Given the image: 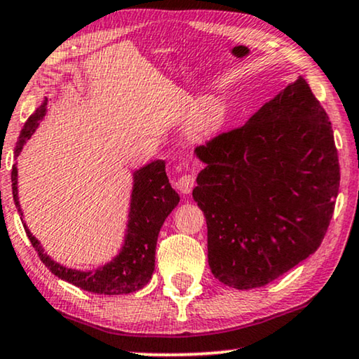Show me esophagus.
Masks as SVG:
<instances>
[{
	"label": "esophagus",
	"instance_id": "34e87169",
	"mask_svg": "<svg viewBox=\"0 0 359 359\" xmlns=\"http://www.w3.org/2000/svg\"><path fill=\"white\" fill-rule=\"evenodd\" d=\"M194 184H196L194 175L186 173V175H181L178 181H176V189H178L181 194H189Z\"/></svg>",
	"mask_w": 359,
	"mask_h": 359
}]
</instances>
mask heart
<instances>
[{
    "mask_svg": "<svg viewBox=\"0 0 359 359\" xmlns=\"http://www.w3.org/2000/svg\"><path fill=\"white\" fill-rule=\"evenodd\" d=\"M223 120L224 109L218 102H210L203 107L201 115L197 117L194 123V131L197 135H210L223 123Z\"/></svg>",
    "mask_w": 359,
    "mask_h": 359,
    "instance_id": "obj_1",
    "label": "heart"
}]
</instances>
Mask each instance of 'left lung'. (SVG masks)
Listing matches in <instances>:
<instances>
[{"instance_id": "obj_1", "label": "left lung", "mask_w": 359, "mask_h": 359, "mask_svg": "<svg viewBox=\"0 0 359 359\" xmlns=\"http://www.w3.org/2000/svg\"><path fill=\"white\" fill-rule=\"evenodd\" d=\"M196 154L205 168L192 197L207 219L215 278L239 290L263 287L318 250L340 167L326 110L302 76Z\"/></svg>"}]
</instances>
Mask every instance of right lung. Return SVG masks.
Returning a JSON list of instances; mask_svg holds the SVG:
<instances>
[{
    "instance_id": "add662e5",
    "label": "right lung",
    "mask_w": 359,
    "mask_h": 359,
    "mask_svg": "<svg viewBox=\"0 0 359 359\" xmlns=\"http://www.w3.org/2000/svg\"><path fill=\"white\" fill-rule=\"evenodd\" d=\"M46 114V101L33 112L20 131L19 141L15 144L14 154L19 156L22 147L35 133L40 120ZM13 181V196L15 208L20 212L18 197V167L11 172ZM180 196L168 183L165 173V162L156 161L146 165L144 168L135 173L133 194H131V208L128 233H126L125 245L120 255L107 263L106 266L96 271H76V269L64 268L62 264L51 260L43 252L38 242L24 224L25 233L29 236L33 249L38 252L40 260L49 268V271L57 278L67 280L76 287L104 295H122L131 294L144 287L149 283L156 268V245L157 237L165 218L178 205ZM22 219V218H20Z\"/></svg>"
}]
</instances>
